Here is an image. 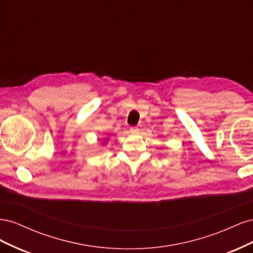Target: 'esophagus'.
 <instances>
[{"mask_svg": "<svg viewBox=\"0 0 253 253\" xmlns=\"http://www.w3.org/2000/svg\"><path fill=\"white\" fill-rule=\"evenodd\" d=\"M129 131H131L132 133H134V134H138L139 133V128L138 127H136V126H134V127H131L129 128Z\"/></svg>", "mask_w": 253, "mask_h": 253, "instance_id": "34e87169", "label": "esophagus"}]
</instances>
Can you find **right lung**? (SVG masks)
<instances>
[{
    "label": "right lung",
    "instance_id": "obj_1",
    "mask_svg": "<svg viewBox=\"0 0 253 253\" xmlns=\"http://www.w3.org/2000/svg\"><path fill=\"white\" fill-rule=\"evenodd\" d=\"M106 140H108V138H104V142H105Z\"/></svg>",
    "mask_w": 253,
    "mask_h": 253
}]
</instances>
